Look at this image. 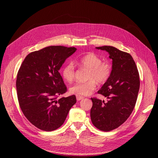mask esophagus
Instances as JSON below:
<instances>
[{"instance_id":"obj_1","label":"esophagus","mask_w":158,"mask_h":158,"mask_svg":"<svg viewBox=\"0 0 158 158\" xmlns=\"http://www.w3.org/2000/svg\"><path fill=\"white\" fill-rule=\"evenodd\" d=\"M76 98H77V101H81V100H82V99L84 98V97L80 96V95H77V96L76 97Z\"/></svg>"}]
</instances>
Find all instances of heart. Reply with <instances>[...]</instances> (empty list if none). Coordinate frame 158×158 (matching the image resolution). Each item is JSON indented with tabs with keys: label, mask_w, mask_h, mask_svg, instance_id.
Returning <instances> with one entry per match:
<instances>
[{
	"label": "heart",
	"mask_w": 158,
	"mask_h": 158,
	"mask_svg": "<svg viewBox=\"0 0 158 158\" xmlns=\"http://www.w3.org/2000/svg\"><path fill=\"white\" fill-rule=\"evenodd\" d=\"M81 69L88 70L87 81L79 82L70 88V92L78 95H88L96 88L97 83L104 85L110 79L112 73V65L108 61H102L101 58L94 53H89L76 61ZM64 81L71 83L76 76V70L72 63L66 64L61 71Z\"/></svg>",
	"instance_id": "obj_1"
}]
</instances>
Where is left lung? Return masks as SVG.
Segmentation results:
<instances>
[{"instance_id":"obj_1","label":"left lung","mask_w":158,"mask_h":158,"mask_svg":"<svg viewBox=\"0 0 158 158\" xmlns=\"http://www.w3.org/2000/svg\"><path fill=\"white\" fill-rule=\"evenodd\" d=\"M108 52L113 60L110 79L98 91L108 101L91 98L90 111L94 126L102 131H110L125 122L133 111L139 88V76L131 55L112 46L96 47Z\"/></svg>"}]
</instances>
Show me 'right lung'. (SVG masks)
<instances>
[{"instance_id": "right-lung-1", "label": "right lung", "mask_w": 158, "mask_h": 158, "mask_svg": "<svg viewBox=\"0 0 158 158\" xmlns=\"http://www.w3.org/2000/svg\"><path fill=\"white\" fill-rule=\"evenodd\" d=\"M75 47L49 46L29 53L23 61L16 77V87L21 110L35 127L52 131L60 127L76 95L63 97L67 92L59 72Z\"/></svg>"}]
</instances>
